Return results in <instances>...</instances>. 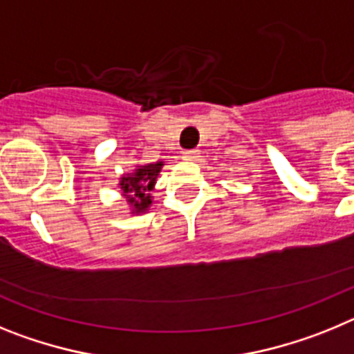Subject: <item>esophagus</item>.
Listing matches in <instances>:
<instances>
[{
    "label": "esophagus",
    "instance_id": "esophagus-1",
    "mask_svg": "<svg viewBox=\"0 0 354 354\" xmlns=\"http://www.w3.org/2000/svg\"><path fill=\"white\" fill-rule=\"evenodd\" d=\"M183 158L186 161H195L198 158V150H186V152H183Z\"/></svg>",
    "mask_w": 354,
    "mask_h": 354
}]
</instances>
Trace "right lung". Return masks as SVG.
I'll return each instance as SVG.
<instances>
[{"instance_id": "add662e5", "label": "right lung", "mask_w": 354, "mask_h": 354, "mask_svg": "<svg viewBox=\"0 0 354 354\" xmlns=\"http://www.w3.org/2000/svg\"><path fill=\"white\" fill-rule=\"evenodd\" d=\"M162 165H165V161L149 162V165L136 167V170L133 174H126L120 177L118 187H120L122 195L126 196L133 214L147 212L150 205H152V195H150V192L154 189L156 180H158V175L161 171Z\"/></svg>"}]
</instances>
